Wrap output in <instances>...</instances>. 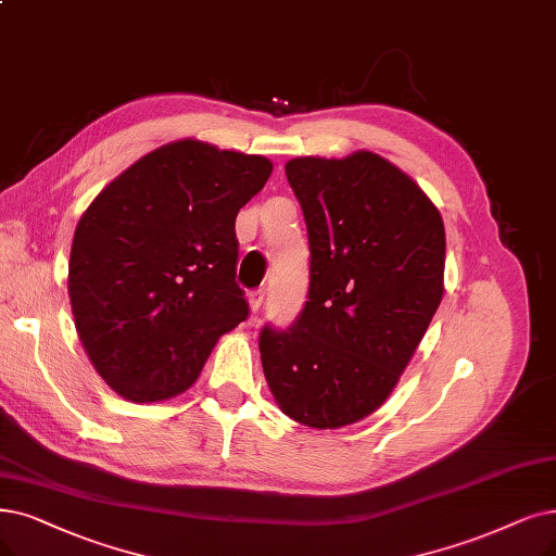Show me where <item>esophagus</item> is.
Masks as SVG:
<instances>
[{"label":"esophagus","mask_w":556,"mask_h":556,"mask_svg":"<svg viewBox=\"0 0 556 556\" xmlns=\"http://www.w3.org/2000/svg\"><path fill=\"white\" fill-rule=\"evenodd\" d=\"M262 301H264V292H262V290H255V292L249 294V305H251L253 313H260Z\"/></svg>","instance_id":"1"}]
</instances>
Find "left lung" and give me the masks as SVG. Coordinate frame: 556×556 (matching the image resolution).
I'll use <instances>...</instances> for the list:
<instances>
[{
	"label": "left lung",
	"mask_w": 556,
	"mask_h": 556,
	"mask_svg": "<svg viewBox=\"0 0 556 556\" xmlns=\"http://www.w3.org/2000/svg\"><path fill=\"white\" fill-rule=\"evenodd\" d=\"M309 241L305 307L264 326L260 358L278 408L313 429L361 421L408 367L445 292V226L431 198L369 150L285 164Z\"/></svg>",
	"instance_id": "8db88e82"
}]
</instances>
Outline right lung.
I'll return each mask as SVG.
<instances>
[{
    "mask_svg": "<svg viewBox=\"0 0 556 556\" xmlns=\"http://www.w3.org/2000/svg\"><path fill=\"white\" fill-rule=\"evenodd\" d=\"M271 170L262 154L180 139L125 168L81 214L73 317L116 394L150 404L185 392L218 338L249 317L235 282V218Z\"/></svg>",
    "mask_w": 556,
    "mask_h": 556,
    "instance_id": "obj_1",
    "label": "right lung"
}]
</instances>
